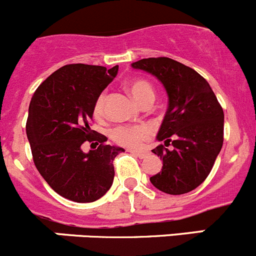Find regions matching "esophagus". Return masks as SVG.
<instances>
[{
	"label": "esophagus",
	"mask_w": 256,
	"mask_h": 256,
	"mask_svg": "<svg viewBox=\"0 0 256 256\" xmlns=\"http://www.w3.org/2000/svg\"><path fill=\"white\" fill-rule=\"evenodd\" d=\"M130 152L131 154H136L138 158H146V157L150 154L148 151H142V150H130Z\"/></svg>",
	"instance_id": "34e87169"
}]
</instances>
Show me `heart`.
<instances>
[{"mask_svg":"<svg viewBox=\"0 0 256 256\" xmlns=\"http://www.w3.org/2000/svg\"><path fill=\"white\" fill-rule=\"evenodd\" d=\"M126 86H128V90L132 95L134 99L141 106L144 104H151V102L154 100V89L144 80H131ZM105 102H106V95L100 94L94 104V116L96 118H104ZM150 134H151V131L146 125L118 126V128H112V138L121 146L138 147L144 140L148 138Z\"/></svg>","mask_w":256,"mask_h":256,"instance_id":"b5f03b06","label":"heart"}]
</instances>
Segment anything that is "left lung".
Masks as SVG:
<instances>
[{
  "label": "left lung",
  "instance_id": "obj_1",
  "mask_svg": "<svg viewBox=\"0 0 256 256\" xmlns=\"http://www.w3.org/2000/svg\"><path fill=\"white\" fill-rule=\"evenodd\" d=\"M131 66L158 79L168 96L156 138L164 144L152 150L162 160V170L150 180L167 194L190 192L210 174L223 146V109L207 80L180 62L160 56Z\"/></svg>",
  "mask_w": 256,
  "mask_h": 256
}]
</instances>
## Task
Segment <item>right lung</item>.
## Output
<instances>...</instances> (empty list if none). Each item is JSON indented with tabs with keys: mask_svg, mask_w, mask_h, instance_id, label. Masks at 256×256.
<instances>
[{
	"mask_svg": "<svg viewBox=\"0 0 256 256\" xmlns=\"http://www.w3.org/2000/svg\"><path fill=\"white\" fill-rule=\"evenodd\" d=\"M118 66L68 64L49 76L30 100L26 125L33 161L40 176L62 197L78 203L102 198L112 184V161L122 147L92 130L94 104L112 82ZM100 147L85 154L81 144Z\"/></svg>",
	"mask_w": 256,
	"mask_h": 256,
	"instance_id": "obj_1",
	"label": "right lung"
}]
</instances>
